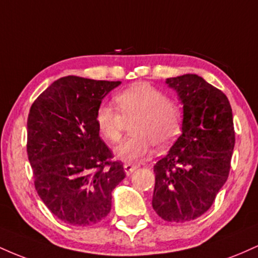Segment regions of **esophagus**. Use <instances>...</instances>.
Here are the masks:
<instances>
[{"label":"esophagus","mask_w":258,"mask_h":258,"mask_svg":"<svg viewBox=\"0 0 258 258\" xmlns=\"http://www.w3.org/2000/svg\"><path fill=\"white\" fill-rule=\"evenodd\" d=\"M137 165H132V164H125L123 165V168H125L126 174H131L133 171L137 170Z\"/></svg>","instance_id":"obj_1"}]
</instances>
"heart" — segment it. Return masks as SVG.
<instances>
[{"label":"heart","mask_w":258,"mask_h":258,"mask_svg":"<svg viewBox=\"0 0 258 258\" xmlns=\"http://www.w3.org/2000/svg\"><path fill=\"white\" fill-rule=\"evenodd\" d=\"M117 110L102 104L96 111V123L100 135L110 143L122 137L123 120L132 121V137L115 148L121 161L136 162L156 150L167 149L182 130L184 110L177 100L149 84H137L115 97Z\"/></svg>","instance_id":"heart-1"}]
</instances>
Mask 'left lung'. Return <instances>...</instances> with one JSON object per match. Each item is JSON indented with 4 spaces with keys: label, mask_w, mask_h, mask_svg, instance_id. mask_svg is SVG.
I'll return each instance as SVG.
<instances>
[{
    "label": "left lung",
    "mask_w": 258,
    "mask_h": 258,
    "mask_svg": "<svg viewBox=\"0 0 258 258\" xmlns=\"http://www.w3.org/2000/svg\"><path fill=\"white\" fill-rule=\"evenodd\" d=\"M184 110L182 135L154 165L153 209L167 222H186L214 204L230 170L235 132L229 100L195 74L170 78Z\"/></svg>",
    "instance_id": "1"
}]
</instances>
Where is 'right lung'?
Returning <instances> with one entry per match:
<instances>
[{
	"label": "right lung",
	"instance_id": "add662e5",
	"mask_svg": "<svg viewBox=\"0 0 258 258\" xmlns=\"http://www.w3.org/2000/svg\"><path fill=\"white\" fill-rule=\"evenodd\" d=\"M120 84L65 76L32 103L26 150L35 189L64 223L92 226L104 220L111 191L125 178L96 123L103 98Z\"/></svg>",
	"mask_w": 258,
	"mask_h": 258
}]
</instances>
